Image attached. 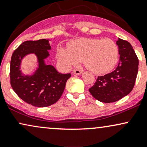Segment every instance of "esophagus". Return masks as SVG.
Listing matches in <instances>:
<instances>
[{
    "label": "esophagus",
    "mask_w": 147,
    "mask_h": 147,
    "mask_svg": "<svg viewBox=\"0 0 147 147\" xmlns=\"http://www.w3.org/2000/svg\"><path fill=\"white\" fill-rule=\"evenodd\" d=\"M73 73L75 74V75H79L82 73V70H79V69H75V70H73Z\"/></svg>",
    "instance_id": "1"
}]
</instances>
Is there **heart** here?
<instances>
[{
	"mask_svg": "<svg viewBox=\"0 0 147 147\" xmlns=\"http://www.w3.org/2000/svg\"><path fill=\"white\" fill-rule=\"evenodd\" d=\"M57 56L66 69L78 65L81 61L95 74H104L114 68L119 59V48L110 38H84L72 42L69 48L59 47Z\"/></svg>",
	"mask_w": 147,
	"mask_h": 147,
	"instance_id": "obj_1",
	"label": "heart"
}]
</instances>
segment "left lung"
I'll use <instances>...</instances> for the list:
<instances>
[{
	"label": "left lung",
	"mask_w": 147,
	"mask_h": 147,
	"mask_svg": "<svg viewBox=\"0 0 147 147\" xmlns=\"http://www.w3.org/2000/svg\"><path fill=\"white\" fill-rule=\"evenodd\" d=\"M116 44L120 55L117 67L114 71L97 77L89 89L92 97L104 103L117 102L129 95L138 75L139 61L132 45L119 38Z\"/></svg>",
	"instance_id": "left-lung-1"
}]
</instances>
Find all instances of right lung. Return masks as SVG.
Returning a JSON list of instances; mask_svg holds the SVG:
<instances>
[{
  "label": "right lung",
  "mask_w": 147,
  "mask_h": 147,
  "mask_svg": "<svg viewBox=\"0 0 147 147\" xmlns=\"http://www.w3.org/2000/svg\"><path fill=\"white\" fill-rule=\"evenodd\" d=\"M51 46L48 39L27 41L14 52L10 62V83L21 99L36 107H47L56 103L63 94L67 80L71 74L59 73L45 59L50 56ZM34 53L38 68L32 75H24L20 70L21 61L28 54Z\"/></svg>",
  "instance_id": "add662e5"
}]
</instances>
